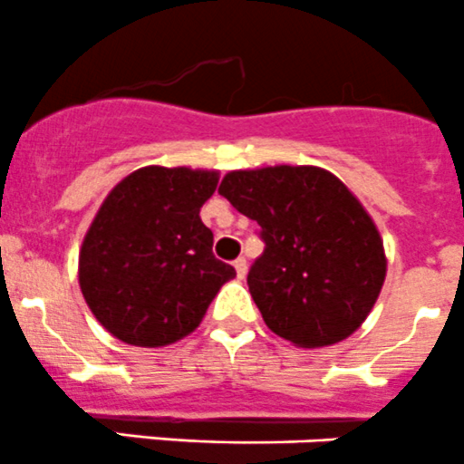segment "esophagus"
<instances>
[{"mask_svg": "<svg viewBox=\"0 0 464 464\" xmlns=\"http://www.w3.org/2000/svg\"><path fill=\"white\" fill-rule=\"evenodd\" d=\"M233 267H236V274H237V278H245L246 276V258H236L233 260Z\"/></svg>", "mask_w": 464, "mask_h": 464, "instance_id": "esophagus-1", "label": "esophagus"}]
</instances>
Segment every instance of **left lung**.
<instances>
[{"label": "left lung", "mask_w": 464, "mask_h": 464, "mask_svg": "<svg viewBox=\"0 0 464 464\" xmlns=\"http://www.w3.org/2000/svg\"><path fill=\"white\" fill-rule=\"evenodd\" d=\"M219 195L258 222L265 251L246 285L276 335L317 349L365 322L388 260L374 222L340 179L310 165L237 169Z\"/></svg>", "instance_id": "8db88e82"}]
</instances>
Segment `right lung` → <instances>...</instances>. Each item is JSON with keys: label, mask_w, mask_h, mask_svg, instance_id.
<instances>
[{"label": "right lung", "mask_w": 464, "mask_h": 464, "mask_svg": "<svg viewBox=\"0 0 464 464\" xmlns=\"http://www.w3.org/2000/svg\"><path fill=\"white\" fill-rule=\"evenodd\" d=\"M218 181L208 169L151 165L108 192L81 245L79 285L118 340L150 349L181 340L236 276L199 218Z\"/></svg>", "instance_id": "obj_1"}]
</instances>
